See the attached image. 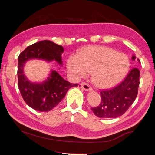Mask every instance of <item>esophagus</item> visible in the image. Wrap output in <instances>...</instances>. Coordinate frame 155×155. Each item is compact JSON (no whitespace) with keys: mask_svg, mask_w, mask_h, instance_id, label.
Segmentation results:
<instances>
[{"mask_svg":"<svg viewBox=\"0 0 155 155\" xmlns=\"http://www.w3.org/2000/svg\"><path fill=\"white\" fill-rule=\"evenodd\" d=\"M79 87L83 89V90H85V91H91V90H92V88H91L90 86L86 83H81V84H79Z\"/></svg>","mask_w":155,"mask_h":155,"instance_id":"obj_1","label":"esophagus"}]
</instances>
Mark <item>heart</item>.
<instances>
[{
    "label": "heart",
    "instance_id": "obj_1",
    "mask_svg": "<svg viewBox=\"0 0 155 155\" xmlns=\"http://www.w3.org/2000/svg\"><path fill=\"white\" fill-rule=\"evenodd\" d=\"M67 67L76 78L85 77L91 72L94 85L109 89L118 85L126 77L130 60L125 54L109 47L90 46L81 50L78 55H70Z\"/></svg>",
    "mask_w": 155,
    "mask_h": 155
}]
</instances>
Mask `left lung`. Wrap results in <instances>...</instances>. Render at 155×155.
<instances>
[{"mask_svg":"<svg viewBox=\"0 0 155 155\" xmlns=\"http://www.w3.org/2000/svg\"><path fill=\"white\" fill-rule=\"evenodd\" d=\"M135 56L132 57L135 61ZM140 63V59H137ZM140 72L134 68L122 82L109 90L101 91V102L99 106L91 108L96 116L104 118H115L127 111L137 96Z\"/></svg>","mask_w":155,"mask_h":155,"instance_id":"left-lung-1","label":"left lung"}]
</instances>
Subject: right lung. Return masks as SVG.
<instances>
[{"instance_id": "obj_1", "label": "right lung", "mask_w": 155, "mask_h": 155, "mask_svg": "<svg viewBox=\"0 0 155 155\" xmlns=\"http://www.w3.org/2000/svg\"><path fill=\"white\" fill-rule=\"evenodd\" d=\"M64 51L61 46L43 40L28 46L18 57V87L25 103L36 111H51L61 101L69 89L77 87L78 84L65 81L55 70H52L50 77L43 82L33 83L26 77L23 68L26 62L34 59L47 62L55 61L62 65L61 54Z\"/></svg>"}]
</instances>
